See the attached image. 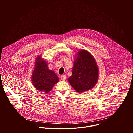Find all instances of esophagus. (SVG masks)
<instances>
[{"label":"esophagus","instance_id":"obj_1","mask_svg":"<svg viewBox=\"0 0 133 133\" xmlns=\"http://www.w3.org/2000/svg\"><path fill=\"white\" fill-rule=\"evenodd\" d=\"M61 78L63 81H65L66 79V76L65 75H62L61 76Z\"/></svg>","mask_w":133,"mask_h":133}]
</instances>
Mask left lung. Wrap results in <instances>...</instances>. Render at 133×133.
I'll use <instances>...</instances> for the list:
<instances>
[{
  "instance_id": "left-lung-1",
  "label": "left lung",
  "mask_w": 133,
  "mask_h": 133,
  "mask_svg": "<svg viewBox=\"0 0 133 133\" xmlns=\"http://www.w3.org/2000/svg\"><path fill=\"white\" fill-rule=\"evenodd\" d=\"M98 68L92 55L88 51L81 50L74 62L72 75L68 81L74 89L83 92L92 88L96 84Z\"/></svg>"
}]
</instances>
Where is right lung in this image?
<instances>
[{"label": "right lung", "mask_w": 133, "mask_h": 133, "mask_svg": "<svg viewBox=\"0 0 133 133\" xmlns=\"http://www.w3.org/2000/svg\"><path fill=\"white\" fill-rule=\"evenodd\" d=\"M32 82L34 87L41 91L49 92L54 85L59 81L57 76L48 69L47 63L37 58L36 66L32 74Z\"/></svg>", "instance_id": "right-lung-1"}]
</instances>
